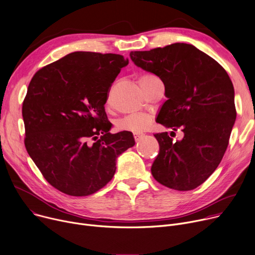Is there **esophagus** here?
I'll use <instances>...</instances> for the list:
<instances>
[{"label":"esophagus","mask_w":255,"mask_h":255,"mask_svg":"<svg viewBox=\"0 0 255 255\" xmlns=\"http://www.w3.org/2000/svg\"><path fill=\"white\" fill-rule=\"evenodd\" d=\"M142 136H143V134H141V133H135L134 134V139H135V141H138Z\"/></svg>","instance_id":"esophagus-1"}]
</instances>
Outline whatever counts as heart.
I'll return each mask as SVG.
<instances>
[{"label": "heart", "mask_w": 255, "mask_h": 255, "mask_svg": "<svg viewBox=\"0 0 255 255\" xmlns=\"http://www.w3.org/2000/svg\"><path fill=\"white\" fill-rule=\"evenodd\" d=\"M158 79L156 76L151 75V74H144L139 77L138 83L140 86L142 85L154 81ZM151 123V117L147 114H135L128 116L124 119H122L121 121H119L118 123V128L121 130H126V131H131L133 133H140L145 131L148 126Z\"/></svg>", "instance_id": "b5f03b06"}]
</instances>
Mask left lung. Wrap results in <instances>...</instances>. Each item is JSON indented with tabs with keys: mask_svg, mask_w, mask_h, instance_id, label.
Segmentation results:
<instances>
[{
	"mask_svg": "<svg viewBox=\"0 0 255 255\" xmlns=\"http://www.w3.org/2000/svg\"><path fill=\"white\" fill-rule=\"evenodd\" d=\"M130 58L164 83L167 100L156 121L184 134L176 141L167 132L155 134L160 150L151 174L167 188L194 190L214 172L228 147L237 116L233 83L222 65L191 44L132 51Z\"/></svg>",
	"mask_w": 255,
	"mask_h": 255,
	"instance_id": "obj_1",
	"label": "left lung"
}]
</instances>
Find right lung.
I'll use <instances>...</instances> for the list:
<instances>
[{
  "mask_svg": "<svg viewBox=\"0 0 255 255\" xmlns=\"http://www.w3.org/2000/svg\"><path fill=\"white\" fill-rule=\"evenodd\" d=\"M128 58L77 51L32 77L22 106L24 144L45 179L70 196H88L113 178L133 134L110 132L105 105ZM95 141L89 143V139Z\"/></svg>",
  "mask_w": 255,
  "mask_h": 255,
  "instance_id": "right-lung-1",
  "label": "right lung"
}]
</instances>
